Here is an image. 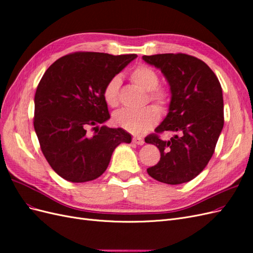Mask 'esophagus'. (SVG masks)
Returning <instances> with one entry per match:
<instances>
[{
	"mask_svg": "<svg viewBox=\"0 0 253 253\" xmlns=\"http://www.w3.org/2000/svg\"><path fill=\"white\" fill-rule=\"evenodd\" d=\"M133 142L138 145H142L144 143V140L140 138V137H133Z\"/></svg>",
	"mask_w": 253,
	"mask_h": 253,
	"instance_id": "1",
	"label": "esophagus"
}]
</instances>
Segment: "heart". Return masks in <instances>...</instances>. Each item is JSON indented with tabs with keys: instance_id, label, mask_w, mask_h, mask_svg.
<instances>
[{
	"instance_id": "obj_1",
	"label": "heart",
	"mask_w": 253,
	"mask_h": 253,
	"mask_svg": "<svg viewBox=\"0 0 253 253\" xmlns=\"http://www.w3.org/2000/svg\"><path fill=\"white\" fill-rule=\"evenodd\" d=\"M129 79L137 86L149 91L150 100L159 108H165L169 101V95L163 88H158L159 78L157 73L147 65H138L129 74ZM121 80L118 76L111 78L103 88V98L106 104L117 106ZM159 119V112L155 106H145L140 110L121 109L114 114L113 120L117 126L133 134H142L154 126Z\"/></svg>"
}]
</instances>
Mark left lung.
Masks as SVG:
<instances>
[{"mask_svg":"<svg viewBox=\"0 0 253 253\" xmlns=\"http://www.w3.org/2000/svg\"><path fill=\"white\" fill-rule=\"evenodd\" d=\"M142 59L160 70L170 86L169 110L155 132L173 135L169 141L157 134L145 137V142L160 151L159 163L147 171L168 185L188 182L208 165L224 126L220 83L204 61L186 53H159Z\"/></svg>","mask_w":253,"mask_h":253,"instance_id":"1","label":"left lung"}]
</instances>
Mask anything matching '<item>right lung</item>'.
I'll list each match as a JSON object with an SVG mask.
<instances>
[{
    "instance_id": "1",
    "label": "right lung",
    "mask_w": 253,
    "mask_h": 253,
    "mask_svg": "<svg viewBox=\"0 0 253 253\" xmlns=\"http://www.w3.org/2000/svg\"><path fill=\"white\" fill-rule=\"evenodd\" d=\"M135 58V53L75 52L58 59L43 75L35 95L34 126L43 155L65 180L98 178L114 150L132 141L124 128L99 125L111 117L104 85ZM90 127L94 135L87 133Z\"/></svg>"
}]
</instances>
